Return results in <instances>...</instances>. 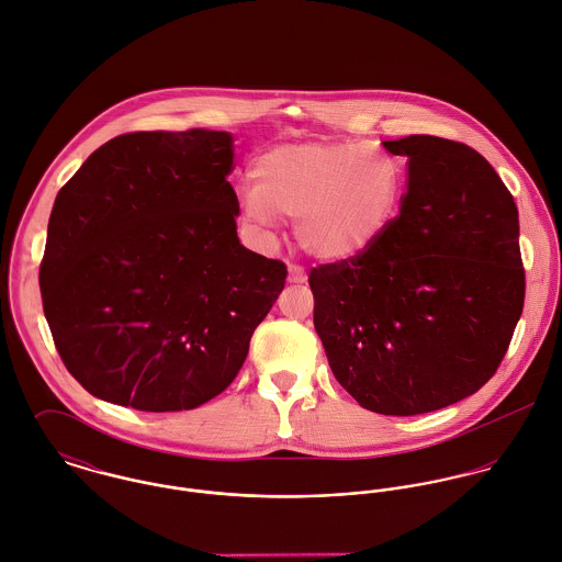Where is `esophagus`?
Segmentation results:
<instances>
[{"label":"esophagus","instance_id":"obj_1","mask_svg":"<svg viewBox=\"0 0 562 562\" xmlns=\"http://www.w3.org/2000/svg\"><path fill=\"white\" fill-rule=\"evenodd\" d=\"M306 280H308V276L300 265H289V282L291 284H304Z\"/></svg>","mask_w":562,"mask_h":562}]
</instances>
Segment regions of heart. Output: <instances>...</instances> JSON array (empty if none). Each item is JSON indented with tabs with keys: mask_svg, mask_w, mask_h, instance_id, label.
Here are the masks:
<instances>
[{
	"mask_svg": "<svg viewBox=\"0 0 562 562\" xmlns=\"http://www.w3.org/2000/svg\"><path fill=\"white\" fill-rule=\"evenodd\" d=\"M256 186L241 191L251 222L297 220L302 250L340 262L362 256L396 217L401 164L367 142H300L267 150L256 161Z\"/></svg>",
	"mask_w": 562,
	"mask_h": 562,
	"instance_id": "b5f03b06",
	"label": "heart"
}]
</instances>
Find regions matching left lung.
<instances>
[{
    "instance_id": "1",
    "label": "left lung",
    "mask_w": 562,
    "mask_h": 562,
    "mask_svg": "<svg viewBox=\"0 0 562 562\" xmlns=\"http://www.w3.org/2000/svg\"><path fill=\"white\" fill-rule=\"evenodd\" d=\"M407 157L401 213L358 258L312 269L314 329L338 383L383 416L481 390L524 308L519 215L474 148L436 135L383 142Z\"/></svg>"
}]
</instances>
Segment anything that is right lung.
<instances>
[{"label":"right lung","mask_w":562,"mask_h":562,"mask_svg":"<svg viewBox=\"0 0 562 562\" xmlns=\"http://www.w3.org/2000/svg\"><path fill=\"white\" fill-rule=\"evenodd\" d=\"M226 131H137L60 189L41 262L64 367L92 396L193 409L241 371L286 265L239 244Z\"/></svg>","instance_id":"1"}]
</instances>
